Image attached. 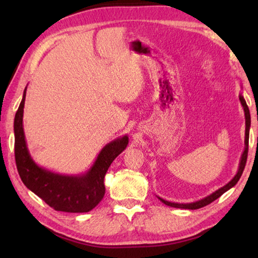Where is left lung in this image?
<instances>
[{"instance_id": "1", "label": "left lung", "mask_w": 258, "mask_h": 258, "mask_svg": "<svg viewBox=\"0 0 258 258\" xmlns=\"http://www.w3.org/2000/svg\"><path fill=\"white\" fill-rule=\"evenodd\" d=\"M239 100H240V102H241V106H242L243 111H244V119H246V131H244V149H243V152H242V155H241V158H240L238 172L234 175V177L229 183H226L224 186L220 187V189L216 190V191H214L213 194L207 196V197H205V198L200 199V200H197V202L186 203V204H178V203L167 202V200H165L163 198L158 197V199L160 200L161 203L165 204V205H167V206H169V207H174V208L198 209V208H202V207L207 206V205L213 203L214 200H216L217 198H220L221 196L224 194V192L230 190L231 187H233L235 184H237L238 181H239V178L241 177V175H242L244 166H246L247 156H248V141H249V128H250V112H249V109H248L247 103H246V101H244V99H243L241 93L239 94Z\"/></svg>"}]
</instances>
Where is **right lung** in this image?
Instances as JSON below:
<instances>
[{"instance_id":"obj_1","label":"right lung","mask_w":258,"mask_h":258,"mask_svg":"<svg viewBox=\"0 0 258 258\" xmlns=\"http://www.w3.org/2000/svg\"><path fill=\"white\" fill-rule=\"evenodd\" d=\"M23 100L15 116V157L17 169L24 184L55 211L67 213H87L101 202L106 187L104 175L113 159L128 145L127 134L117 138L104 146L90 169L81 175H63L38 166L29 154L26 142L23 117L26 99Z\"/></svg>"}]
</instances>
